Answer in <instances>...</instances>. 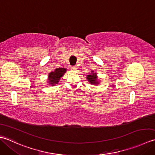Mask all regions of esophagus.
Listing matches in <instances>:
<instances>
[{"label":"esophagus","instance_id":"esophagus-1","mask_svg":"<svg viewBox=\"0 0 155 155\" xmlns=\"http://www.w3.org/2000/svg\"><path fill=\"white\" fill-rule=\"evenodd\" d=\"M71 69H72V70H76L77 67L76 66H72V67H71Z\"/></svg>","mask_w":155,"mask_h":155}]
</instances>
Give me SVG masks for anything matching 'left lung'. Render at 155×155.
<instances>
[{
	"label": "left lung",
	"instance_id": "obj_1",
	"mask_svg": "<svg viewBox=\"0 0 155 155\" xmlns=\"http://www.w3.org/2000/svg\"><path fill=\"white\" fill-rule=\"evenodd\" d=\"M86 79L89 81V83H90V84L95 85V86H98L100 83V80H98V79H97V74L96 72H94V71H91V73L87 75Z\"/></svg>",
	"mask_w": 155,
	"mask_h": 155
}]
</instances>
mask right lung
<instances>
[{
    "instance_id": "right-lung-1",
    "label": "right lung",
    "mask_w": 155,
    "mask_h": 155,
    "mask_svg": "<svg viewBox=\"0 0 155 155\" xmlns=\"http://www.w3.org/2000/svg\"><path fill=\"white\" fill-rule=\"evenodd\" d=\"M66 71H67V69L65 68H59L55 69L54 71H51L49 74L47 83L51 86H55L56 84H58L60 79L65 74Z\"/></svg>"
}]
</instances>
